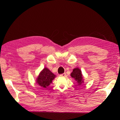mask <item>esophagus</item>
<instances>
[{
    "instance_id": "1",
    "label": "esophagus",
    "mask_w": 120,
    "mask_h": 120,
    "mask_svg": "<svg viewBox=\"0 0 120 120\" xmlns=\"http://www.w3.org/2000/svg\"><path fill=\"white\" fill-rule=\"evenodd\" d=\"M66 73H64L63 74H62V76H66Z\"/></svg>"
}]
</instances>
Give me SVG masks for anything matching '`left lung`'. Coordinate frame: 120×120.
I'll use <instances>...</instances> for the list:
<instances>
[{
    "mask_svg": "<svg viewBox=\"0 0 120 120\" xmlns=\"http://www.w3.org/2000/svg\"><path fill=\"white\" fill-rule=\"evenodd\" d=\"M55 75L47 68H44L37 79V83L40 86L46 87L52 82Z\"/></svg>",
    "mask_w": 120,
    "mask_h": 120,
    "instance_id": "obj_1",
    "label": "left lung"
}]
</instances>
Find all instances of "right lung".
I'll return each instance as SVG.
<instances>
[{"label": "right lung", "instance_id": "1", "mask_svg": "<svg viewBox=\"0 0 120 120\" xmlns=\"http://www.w3.org/2000/svg\"><path fill=\"white\" fill-rule=\"evenodd\" d=\"M71 76L74 78V79L77 81V82L79 83V85H80L83 83V78L82 75L81 73V71L79 68H75L73 70L71 74Z\"/></svg>", "mask_w": 120, "mask_h": 120}]
</instances>
